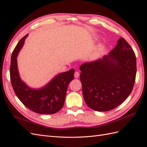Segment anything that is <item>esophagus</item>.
Returning <instances> with one entry per match:
<instances>
[{"label": "esophagus", "mask_w": 147, "mask_h": 147, "mask_svg": "<svg viewBox=\"0 0 147 147\" xmlns=\"http://www.w3.org/2000/svg\"><path fill=\"white\" fill-rule=\"evenodd\" d=\"M79 76V73L78 71H76V72L74 73V78H78Z\"/></svg>", "instance_id": "esophagus-1"}]
</instances>
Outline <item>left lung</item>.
Masks as SVG:
<instances>
[{
    "label": "left lung",
    "mask_w": 147,
    "mask_h": 147,
    "mask_svg": "<svg viewBox=\"0 0 147 147\" xmlns=\"http://www.w3.org/2000/svg\"><path fill=\"white\" fill-rule=\"evenodd\" d=\"M80 80L87 105L107 111L123 103L131 93L137 73L136 57L123 37L109 55L81 65Z\"/></svg>",
    "instance_id": "left-lung-1"
}]
</instances>
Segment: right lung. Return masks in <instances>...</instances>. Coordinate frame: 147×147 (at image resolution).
I'll return each instance as SVG.
<instances>
[{
    "label": "right lung",
    "mask_w": 147,
    "mask_h": 147,
    "mask_svg": "<svg viewBox=\"0 0 147 147\" xmlns=\"http://www.w3.org/2000/svg\"><path fill=\"white\" fill-rule=\"evenodd\" d=\"M27 36L21 39L11 54L10 67L11 86L17 97L29 110L39 114L52 115L63 107L68 84L74 79V69L58 74L40 89L28 87L20 78L16 60Z\"/></svg>",
    "instance_id": "obj_1"
}]
</instances>
